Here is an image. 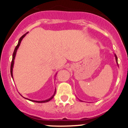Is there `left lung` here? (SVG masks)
Segmentation results:
<instances>
[{"label":"left lung","instance_id":"left-lung-1","mask_svg":"<svg viewBox=\"0 0 128 128\" xmlns=\"http://www.w3.org/2000/svg\"><path fill=\"white\" fill-rule=\"evenodd\" d=\"M114 56H115V58H116V63H117V66H118V61H117V56H116V54H114ZM80 101H82V100H80Z\"/></svg>","mask_w":128,"mask_h":128}]
</instances>
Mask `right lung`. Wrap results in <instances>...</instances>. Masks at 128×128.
I'll use <instances>...</instances> for the list:
<instances>
[{
    "label": "right lung",
    "instance_id": "obj_1",
    "mask_svg": "<svg viewBox=\"0 0 128 128\" xmlns=\"http://www.w3.org/2000/svg\"><path fill=\"white\" fill-rule=\"evenodd\" d=\"M28 33V32H26V34H24L23 35V36H21V37L20 38V39H19V40H18V44H17V45L16 46V47L15 49H14V52H13V55H12V62H11V76H12V79H13L12 70H13V67H14V60H15V57H16V53H17V49H18L19 46H20V43H21V42H22V40H23V38H24V36H26V34H27ZM55 92H56V90H55V92H54V94H53L52 96L50 97V98H49V99H46V100H40V101H38V100H34L29 99H28V98H24V97H23V98H24V99H28V100H30V101H32V102H37V103H46V102H49V101L50 100L52 99L53 98H54V96H55ZM20 95H21V94H20ZM21 96H22V95H21Z\"/></svg>",
    "mask_w": 128,
    "mask_h": 128
}]
</instances>
